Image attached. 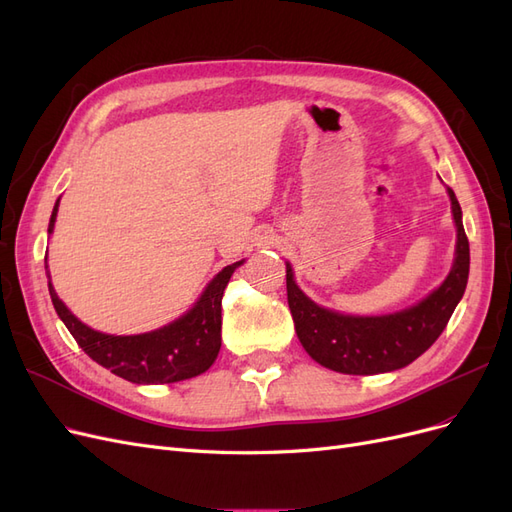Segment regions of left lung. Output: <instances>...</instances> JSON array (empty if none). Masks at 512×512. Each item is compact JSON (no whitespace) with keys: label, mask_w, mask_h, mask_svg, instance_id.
Instances as JSON below:
<instances>
[{"label":"left lung","mask_w":512,"mask_h":512,"mask_svg":"<svg viewBox=\"0 0 512 512\" xmlns=\"http://www.w3.org/2000/svg\"><path fill=\"white\" fill-rule=\"evenodd\" d=\"M457 226V250L453 269L440 288L404 312L389 316H344L324 309L294 282L286 265L288 307L299 342L322 367L350 376H374L410 365L446 329L457 303L468 286L470 243L461 222V207L448 188Z\"/></svg>","instance_id":"1"}]
</instances>
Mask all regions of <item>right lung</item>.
<instances>
[{"instance_id": "obj_1", "label": "right lung", "mask_w": 512, "mask_h": 512, "mask_svg": "<svg viewBox=\"0 0 512 512\" xmlns=\"http://www.w3.org/2000/svg\"><path fill=\"white\" fill-rule=\"evenodd\" d=\"M57 207L59 200L51 213L49 235L55 226ZM239 265H243V260L215 275L188 314L143 335H106L89 329L57 297L51 282L49 292L57 316L64 320L76 344L98 365L134 384H168L203 374L218 359L222 346L224 288Z\"/></svg>"}]
</instances>
